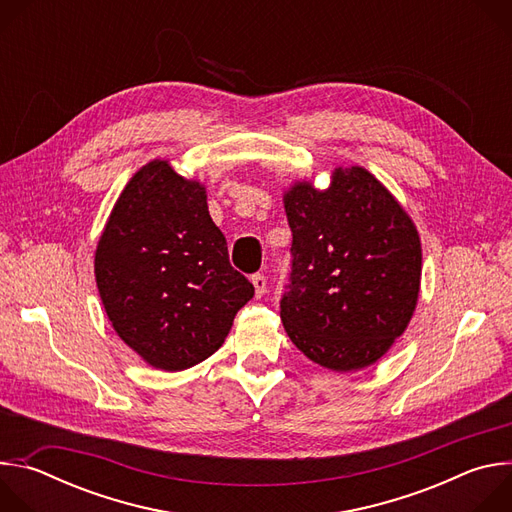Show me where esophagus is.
<instances>
[{
  "label": "esophagus",
  "mask_w": 512,
  "mask_h": 512,
  "mask_svg": "<svg viewBox=\"0 0 512 512\" xmlns=\"http://www.w3.org/2000/svg\"><path fill=\"white\" fill-rule=\"evenodd\" d=\"M251 281H253V285H255V296L261 298V296L265 294V289H267V279H265V275H263V273H255V275L251 277Z\"/></svg>",
  "instance_id": "1"
}]
</instances>
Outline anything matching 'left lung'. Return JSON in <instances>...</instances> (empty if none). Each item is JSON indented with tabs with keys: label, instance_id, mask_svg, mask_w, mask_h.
Here are the masks:
<instances>
[{
	"label": "left lung",
	"instance_id": "8db88e82",
	"mask_svg": "<svg viewBox=\"0 0 512 512\" xmlns=\"http://www.w3.org/2000/svg\"><path fill=\"white\" fill-rule=\"evenodd\" d=\"M291 271L279 300L287 336L310 360L346 373L379 360L407 328L421 279L419 235L364 168H338L328 190L285 194Z\"/></svg>",
	"mask_w": 512,
	"mask_h": 512
}]
</instances>
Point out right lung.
Returning a JSON list of instances; mask_svg holds the SVG:
<instances>
[{
    "instance_id": "obj_1",
    "label": "right lung",
    "mask_w": 512,
    "mask_h": 512,
    "mask_svg": "<svg viewBox=\"0 0 512 512\" xmlns=\"http://www.w3.org/2000/svg\"><path fill=\"white\" fill-rule=\"evenodd\" d=\"M105 312L145 362L184 371L223 346L255 296L229 261L206 192L168 162L143 166L121 192L95 255Z\"/></svg>"
}]
</instances>
